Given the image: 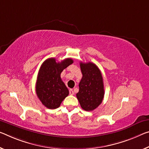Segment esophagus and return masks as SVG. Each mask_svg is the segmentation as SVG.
Masks as SVG:
<instances>
[{
  "instance_id": "1",
  "label": "esophagus",
  "mask_w": 149,
  "mask_h": 149,
  "mask_svg": "<svg viewBox=\"0 0 149 149\" xmlns=\"http://www.w3.org/2000/svg\"><path fill=\"white\" fill-rule=\"evenodd\" d=\"M70 95H74V91H73V89H70Z\"/></svg>"
}]
</instances>
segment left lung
<instances>
[{
	"mask_svg": "<svg viewBox=\"0 0 149 149\" xmlns=\"http://www.w3.org/2000/svg\"><path fill=\"white\" fill-rule=\"evenodd\" d=\"M82 78L79 84V92L76 94L81 108L93 111L102 103L104 97L103 77L97 66L91 63H80Z\"/></svg>",
	"mask_w": 149,
	"mask_h": 149,
	"instance_id": "8db88e82",
	"label": "left lung"
}]
</instances>
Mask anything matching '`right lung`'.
I'll return each instance as SVG.
<instances>
[{
  "label": "right lung",
  "instance_id": "1",
  "mask_svg": "<svg viewBox=\"0 0 149 149\" xmlns=\"http://www.w3.org/2000/svg\"><path fill=\"white\" fill-rule=\"evenodd\" d=\"M74 63L72 58L61 62L54 58H48L42 63L38 74L36 92L38 97L45 107L54 109L59 107L69 95V91L61 79L62 71Z\"/></svg>",
  "mask_w": 149,
  "mask_h": 149
}]
</instances>
